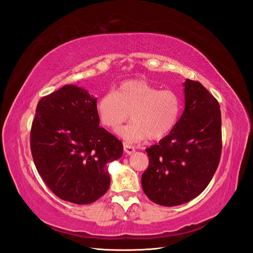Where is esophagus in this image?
I'll use <instances>...</instances> for the list:
<instances>
[{
	"label": "esophagus",
	"instance_id": "1",
	"mask_svg": "<svg viewBox=\"0 0 253 253\" xmlns=\"http://www.w3.org/2000/svg\"><path fill=\"white\" fill-rule=\"evenodd\" d=\"M124 150H125V153L128 154V155H132L135 151L134 147L131 146V145H129V144H127V143L124 144Z\"/></svg>",
	"mask_w": 253,
	"mask_h": 253
}]
</instances>
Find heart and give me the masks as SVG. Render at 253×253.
<instances>
[{"label": "heart", "mask_w": 253, "mask_h": 253, "mask_svg": "<svg viewBox=\"0 0 253 253\" xmlns=\"http://www.w3.org/2000/svg\"><path fill=\"white\" fill-rule=\"evenodd\" d=\"M181 99L175 91L160 90L141 79L123 83L117 92L110 91L96 105L100 124L115 130L128 120L118 133L128 142L146 138L161 140L175 128L181 113Z\"/></svg>", "instance_id": "heart-1"}]
</instances>
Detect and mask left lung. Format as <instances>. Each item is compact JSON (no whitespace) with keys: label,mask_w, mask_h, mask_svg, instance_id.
Returning a JSON list of instances; mask_svg holds the SVG:
<instances>
[{"label":"left lung","mask_w":253,"mask_h":253,"mask_svg":"<svg viewBox=\"0 0 253 253\" xmlns=\"http://www.w3.org/2000/svg\"><path fill=\"white\" fill-rule=\"evenodd\" d=\"M185 108L175 128L159 144L146 148L149 165L142 187L155 204L174 207L204 192L219 164V104L199 82L186 79Z\"/></svg>","instance_id":"obj_1"}]
</instances>
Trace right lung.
<instances>
[{"label":"right lung","mask_w":253,"mask_h":253,"mask_svg":"<svg viewBox=\"0 0 253 253\" xmlns=\"http://www.w3.org/2000/svg\"><path fill=\"white\" fill-rule=\"evenodd\" d=\"M31 150L39 175L57 197L88 205L109 189L106 165L122 157L123 143L99 127L96 98L66 84L39 100Z\"/></svg>","instance_id":"add662e5"}]
</instances>
